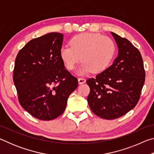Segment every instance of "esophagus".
Segmentation results:
<instances>
[{
    "label": "esophagus",
    "mask_w": 154,
    "mask_h": 154,
    "mask_svg": "<svg viewBox=\"0 0 154 154\" xmlns=\"http://www.w3.org/2000/svg\"><path fill=\"white\" fill-rule=\"evenodd\" d=\"M78 82H79V84H82V83H85V79L83 77H79L78 78Z\"/></svg>",
    "instance_id": "34e87169"
}]
</instances>
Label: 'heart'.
Wrapping results in <instances>:
<instances>
[{
    "instance_id": "heart-1",
    "label": "heart",
    "mask_w": 154,
    "mask_h": 154,
    "mask_svg": "<svg viewBox=\"0 0 154 154\" xmlns=\"http://www.w3.org/2000/svg\"><path fill=\"white\" fill-rule=\"evenodd\" d=\"M70 45L62 47L60 57L68 70L74 69L82 59L81 74L105 71L110 65L116 52L113 40L98 33L77 35L70 41Z\"/></svg>"
}]
</instances>
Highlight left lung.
<instances>
[{
	"mask_svg": "<svg viewBox=\"0 0 154 154\" xmlns=\"http://www.w3.org/2000/svg\"><path fill=\"white\" fill-rule=\"evenodd\" d=\"M111 35L118 47V57L110 66L86 82L90 88V108L106 119L120 118L137 105L145 77L139 49L126 38Z\"/></svg>",
	"mask_w": 154,
	"mask_h": 154,
	"instance_id": "1",
	"label": "left lung"
}]
</instances>
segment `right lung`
I'll return each instance as SVG.
<instances>
[{
    "label": "right lung",
    "instance_id": "obj_1",
    "mask_svg": "<svg viewBox=\"0 0 154 154\" xmlns=\"http://www.w3.org/2000/svg\"><path fill=\"white\" fill-rule=\"evenodd\" d=\"M63 35L51 32L34 38L18 52L14 82L21 106L41 120L56 119L78 86L60 57Z\"/></svg>",
    "mask_w": 154,
    "mask_h": 154
}]
</instances>
